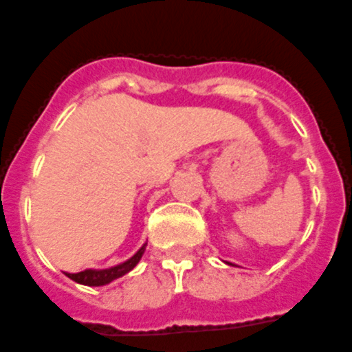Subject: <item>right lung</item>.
<instances>
[{
    "label": "right lung",
    "instance_id": "add662e5",
    "mask_svg": "<svg viewBox=\"0 0 352 352\" xmlns=\"http://www.w3.org/2000/svg\"><path fill=\"white\" fill-rule=\"evenodd\" d=\"M144 250H146V245H144L133 257L128 258L126 262H123V264L120 265H114V267L111 269H98V271L97 269H87V271L76 272V274L65 272V276L80 285H87V287H102V285L111 283V281L118 280V278L124 276L126 272H130L131 269L139 264V261L142 258Z\"/></svg>",
    "mask_w": 352,
    "mask_h": 352
}]
</instances>
